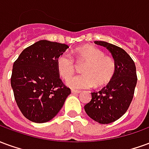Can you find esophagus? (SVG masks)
I'll return each mask as SVG.
<instances>
[{
	"label": "esophagus",
	"instance_id": "obj_1",
	"mask_svg": "<svg viewBox=\"0 0 149 149\" xmlns=\"http://www.w3.org/2000/svg\"><path fill=\"white\" fill-rule=\"evenodd\" d=\"M72 93H75V94H79L81 93V91L79 90H72Z\"/></svg>",
	"mask_w": 149,
	"mask_h": 149
}]
</instances>
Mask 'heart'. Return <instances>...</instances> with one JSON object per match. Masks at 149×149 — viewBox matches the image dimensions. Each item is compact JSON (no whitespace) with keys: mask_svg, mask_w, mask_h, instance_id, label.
Here are the masks:
<instances>
[{"mask_svg":"<svg viewBox=\"0 0 149 149\" xmlns=\"http://www.w3.org/2000/svg\"><path fill=\"white\" fill-rule=\"evenodd\" d=\"M75 57L79 64L84 63L82 75L72 77L67 85L73 89L89 88L94 84L97 87L108 84L114 75L115 62L105 56L100 49L92 45H84L75 50ZM57 72L63 79H68L75 71V62L67 52L62 53L56 59Z\"/></svg>","mask_w":149,"mask_h":149,"instance_id":"1","label":"heart"}]
</instances>
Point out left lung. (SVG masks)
Wrapping results in <instances>:
<instances>
[{
	"label": "left lung",
	"instance_id": "8db88e82",
	"mask_svg": "<svg viewBox=\"0 0 149 149\" xmlns=\"http://www.w3.org/2000/svg\"><path fill=\"white\" fill-rule=\"evenodd\" d=\"M94 43L109 51L116 69L105 87L91 93L92 100L85 104L84 111L93 120L105 125L120 118L128 110L134 95L137 77L134 61L124 49L105 41Z\"/></svg>",
	"mask_w": 149,
	"mask_h": 149
}]
</instances>
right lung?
Returning a JSON list of instances; mask_svg holds the SVG:
<instances>
[{"instance_id":"add662e5","label":"right lung","mask_w":149,"mask_h":149,"mask_svg":"<svg viewBox=\"0 0 149 149\" xmlns=\"http://www.w3.org/2000/svg\"><path fill=\"white\" fill-rule=\"evenodd\" d=\"M68 48L65 44L41 40L24 49L14 62L11 86L15 100L31 121L51 120L71 93L60 79L56 63Z\"/></svg>"}]
</instances>
